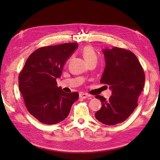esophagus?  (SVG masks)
<instances>
[{
  "label": "esophagus",
  "instance_id": "34e87169",
  "mask_svg": "<svg viewBox=\"0 0 160 160\" xmlns=\"http://www.w3.org/2000/svg\"><path fill=\"white\" fill-rule=\"evenodd\" d=\"M89 97V95L87 94V93H81L79 94V98L81 99H86Z\"/></svg>",
  "mask_w": 160,
  "mask_h": 160
}]
</instances>
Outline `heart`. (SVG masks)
<instances>
[{"instance_id":"heart-1","label":"heart","mask_w":160,"mask_h":160,"mask_svg":"<svg viewBox=\"0 0 160 160\" xmlns=\"http://www.w3.org/2000/svg\"><path fill=\"white\" fill-rule=\"evenodd\" d=\"M81 54L85 58L86 61L88 62V63L89 64L90 62L97 61V55L96 53L93 49V47L89 45L85 46L83 49H82Z\"/></svg>"}]
</instances>
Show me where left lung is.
I'll list each match as a JSON object with an SVG mask.
<instances>
[{
	"label": "left lung",
	"instance_id": "obj_1",
	"mask_svg": "<svg viewBox=\"0 0 160 160\" xmlns=\"http://www.w3.org/2000/svg\"><path fill=\"white\" fill-rule=\"evenodd\" d=\"M106 66L101 83L109 85L112 95L109 99L96 95L102 107L95 113L101 123L113 125L126 120L138 106V100L143 89L145 73L134 53L113 47L103 49Z\"/></svg>",
	"mask_w": 160,
	"mask_h": 160
}]
</instances>
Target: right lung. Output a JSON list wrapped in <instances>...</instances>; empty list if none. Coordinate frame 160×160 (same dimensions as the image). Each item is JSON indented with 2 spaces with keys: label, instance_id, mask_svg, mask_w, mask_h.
<instances>
[{
  "label": "right lung",
  "instance_id": "obj_1",
  "mask_svg": "<svg viewBox=\"0 0 160 160\" xmlns=\"http://www.w3.org/2000/svg\"><path fill=\"white\" fill-rule=\"evenodd\" d=\"M77 46L70 42L38 48L28 57L19 73L18 87L26 108L42 123L62 122L79 98L77 92L66 93L57 86V78Z\"/></svg>",
  "mask_w": 160,
  "mask_h": 160
}]
</instances>
